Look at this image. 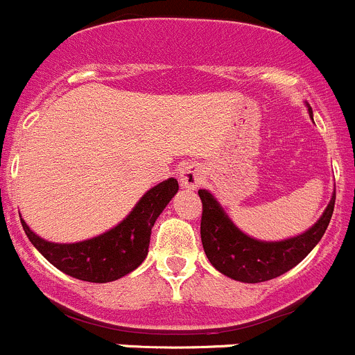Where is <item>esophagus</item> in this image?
Here are the masks:
<instances>
[{
    "instance_id": "obj_1",
    "label": "esophagus",
    "mask_w": 355,
    "mask_h": 355,
    "mask_svg": "<svg viewBox=\"0 0 355 355\" xmlns=\"http://www.w3.org/2000/svg\"><path fill=\"white\" fill-rule=\"evenodd\" d=\"M203 181V174L200 171V167L196 164H184V166L179 169V182H181L182 188H198Z\"/></svg>"
}]
</instances>
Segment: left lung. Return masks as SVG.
I'll use <instances>...</instances> for the list:
<instances>
[{"instance_id":"1","label":"left lung","mask_w":355,"mask_h":355,"mask_svg":"<svg viewBox=\"0 0 355 355\" xmlns=\"http://www.w3.org/2000/svg\"><path fill=\"white\" fill-rule=\"evenodd\" d=\"M312 117V108L307 105ZM202 198V245L210 264L231 279L262 283L285 275L304 261L319 243L335 209V193L322 216L302 234L282 241H262L245 234L224 212L209 189H198Z\"/></svg>"}]
</instances>
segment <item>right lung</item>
Returning <instances> with one entry per match:
<instances>
[{"instance_id": "add662e5", "label": "right lung", "mask_w": 355, "mask_h": 355, "mask_svg": "<svg viewBox=\"0 0 355 355\" xmlns=\"http://www.w3.org/2000/svg\"><path fill=\"white\" fill-rule=\"evenodd\" d=\"M179 189L174 178L150 188L135 209L112 230L77 243H53L37 236L22 220L31 243L65 275L89 283H108L135 271L148 255L150 234L157 217Z\"/></svg>"}]
</instances>
